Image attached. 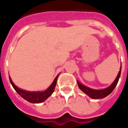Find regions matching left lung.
<instances>
[{"label":"left lung","mask_w":128,"mask_h":128,"mask_svg":"<svg viewBox=\"0 0 128 128\" xmlns=\"http://www.w3.org/2000/svg\"><path fill=\"white\" fill-rule=\"evenodd\" d=\"M121 66L120 68V70L118 71V73L116 78L115 80L114 81L112 84L109 86L108 88H106L102 89V90H96V89H92L89 88L88 86H85L84 84H82L78 80V85L79 86V88L82 91H83L85 94H86L88 96H89L92 99H103L106 96H107L113 91V90L114 89V88L116 86V84L118 83V80L120 78L121 75Z\"/></svg>","instance_id":"left-lung-1"}]
</instances>
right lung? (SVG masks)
Masks as SVG:
<instances>
[{
	"label": "right lung",
	"mask_w": 128,
	"mask_h": 128,
	"mask_svg": "<svg viewBox=\"0 0 128 128\" xmlns=\"http://www.w3.org/2000/svg\"><path fill=\"white\" fill-rule=\"evenodd\" d=\"M59 75L60 74L56 76V78L53 80V83L50 84V86L46 90H42V91H27L23 89L19 88L14 84L10 77V80L16 91L17 92L18 94L20 95L24 99H25L30 103H33V104H40V103H42L44 102L46 99H47L51 94H53L55 88H56L57 80H58Z\"/></svg>",
	"instance_id": "add662e5"
}]
</instances>
